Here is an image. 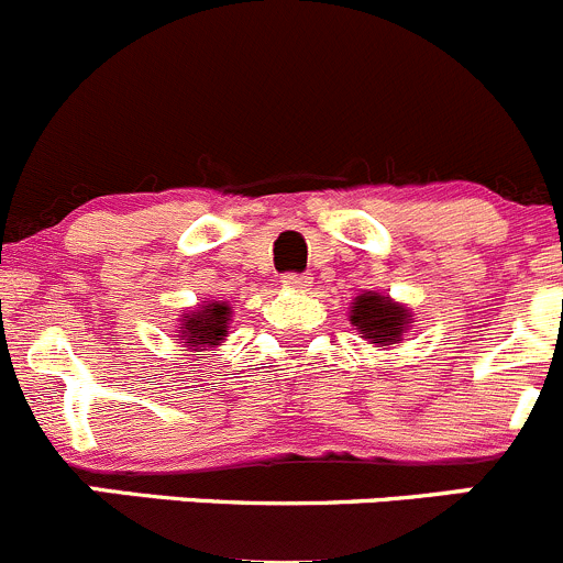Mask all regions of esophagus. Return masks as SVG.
<instances>
[{"instance_id":"34e87169","label":"esophagus","mask_w":563,"mask_h":563,"mask_svg":"<svg viewBox=\"0 0 563 563\" xmlns=\"http://www.w3.org/2000/svg\"><path fill=\"white\" fill-rule=\"evenodd\" d=\"M283 286L286 288H305L310 283L308 275H299V272H288V275H283Z\"/></svg>"}]
</instances>
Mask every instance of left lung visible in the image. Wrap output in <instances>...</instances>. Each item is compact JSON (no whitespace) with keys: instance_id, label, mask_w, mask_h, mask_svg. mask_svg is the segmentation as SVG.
Masks as SVG:
<instances>
[{"instance_id":"obj_1","label":"left lung","mask_w":563,"mask_h":563,"mask_svg":"<svg viewBox=\"0 0 563 563\" xmlns=\"http://www.w3.org/2000/svg\"><path fill=\"white\" fill-rule=\"evenodd\" d=\"M352 308V324L363 332V338L382 343V346L396 343L401 338L404 327L409 324L407 310L401 305L390 302L387 297H379V294H363Z\"/></svg>"}]
</instances>
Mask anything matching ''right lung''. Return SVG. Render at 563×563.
<instances>
[{"label":"right lung","instance_id":"add662e5","mask_svg":"<svg viewBox=\"0 0 563 563\" xmlns=\"http://www.w3.org/2000/svg\"><path fill=\"white\" fill-rule=\"evenodd\" d=\"M228 316H231V308L220 302L206 305L198 313H187L178 341L184 346H217L228 335V321H231Z\"/></svg>","mask_w":563,"mask_h":563}]
</instances>
